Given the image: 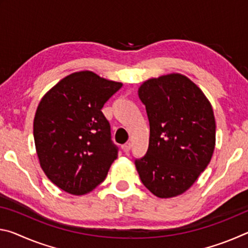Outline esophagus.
I'll list each match as a JSON object with an SVG mask.
<instances>
[{
	"label": "esophagus",
	"mask_w": 248,
	"mask_h": 248,
	"mask_svg": "<svg viewBox=\"0 0 248 248\" xmlns=\"http://www.w3.org/2000/svg\"><path fill=\"white\" fill-rule=\"evenodd\" d=\"M121 149H123V151L124 153H128L129 151H130V149H131V143H125V144H124L123 146H121Z\"/></svg>",
	"instance_id": "1"
}]
</instances>
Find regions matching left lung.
<instances>
[{
  "label": "left lung",
  "mask_w": 248,
  "mask_h": 248,
  "mask_svg": "<svg viewBox=\"0 0 248 248\" xmlns=\"http://www.w3.org/2000/svg\"><path fill=\"white\" fill-rule=\"evenodd\" d=\"M138 95L150 123L148 151L134 162L141 182L158 198L182 195L205 170L215 151L211 104L180 73L146 79Z\"/></svg>",
  "instance_id": "8db88e82"
}]
</instances>
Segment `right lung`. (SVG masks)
Segmentation results:
<instances>
[{"mask_svg": "<svg viewBox=\"0 0 248 248\" xmlns=\"http://www.w3.org/2000/svg\"><path fill=\"white\" fill-rule=\"evenodd\" d=\"M121 86L92 71H79L41 98L33 118L36 153L44 173L60 189L85 195L106 178L118 151L102 108Z\"/></svg>", "mask_w": 248, "mask_h": 248, "instance_id": "1", "label": "right lung"}]
</instances>
